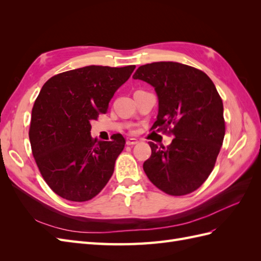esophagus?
Masks as SVG:
<instances>
[{"label":"esophagus","mask_w":261,"mask_h":261,"mask_svg":"<svg viewBox=\"0 0 261 261\" xmlns=\"http://www.w3.org/2000/svg\"><path fill=\"white\" fill-rule=\"evenodd\" d=\"M136 144H138V140L136 138H129L126 140V145H128V146H134Z\"/></svg>","instance_id":"esophagus-1"}]
</instances>
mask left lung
I'll return each mask as SVG.
<instances>
[{"label": "left lung", "mask_w": 261, "mask_h": 261, "mask_svg": "<svg viewBox=\"0 0 261 261\" xmlns=\"http://www.w3.org/2000/svg\"><path fill=\"white\" fill-rule=\"evenodd\" d=\"M133 78L154 88L159 110L153 128L172 126L175 136L167 147L150 141L146 175L172 196L196 191L212 172L225 134L223 103L215 84L201 70L176 62L143 65Z\"/></svg>", "instance_id": "obj_1"}]
</instances>
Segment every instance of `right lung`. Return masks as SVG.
I'll use <instances>...</instances> for the list:
<instances>
[{
	"instance_id": "1",
	"label": "right lung",
	"mask_w": 261,
	"mask_h": 261,
	"mask_svg": "<svg viewBox=\"0 0 261 261\" xmlns=\"http://www.w3.org/2000/svg\"><path fill=\"white\" fill-rule=\"evenodd\" d=\"M134 69L90 65L55 75L42 86L29 139L42 177L62 198L90 200L111 178L125 139L120 134L111 141L93 139L90 122L107 112Z\"/></svg>"
}]
</instances>
